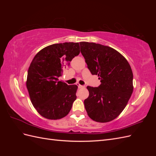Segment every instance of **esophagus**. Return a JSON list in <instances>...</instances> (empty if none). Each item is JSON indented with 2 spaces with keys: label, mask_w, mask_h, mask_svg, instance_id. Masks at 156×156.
<instances>
[{
  "label": "esophagus",
  "mask_w": 156,
  "mask_h": 156,
  "mask_svg": "<svg viewBox=\"0 0 156 156\" xmlns=\"http://www.w3.org/2000/svg\"><path fill=\"white\" fill-rule=\"evenodd\" d=\"M77 87H78V88H84V86L81 85V84H79V83H77Z\"/></svg>",
  "instance_id": "34e87169"
}]
</instances>
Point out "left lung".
<instances>
[{
    "label": "left lung",
    "mask_w": 156,
    "mask_h": 156,
    "mask_svg": "<svg viewBox=\"0 0 156 156\" xmlns=\"http://www.w3.org/2000/svg\"><path fill=\"white\" fill-rule=\"evenodd\" d=\"M80 46L88 68L101 82L98 87H87L89 96L84 103L87 114L100 123L112 121L123 111L133 93L130 65L110 47L86 41L80 42Z\"/></svg>",
    "instance_id": "obj_1"
}]
</instances>
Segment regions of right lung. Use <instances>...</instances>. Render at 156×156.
<instances>
[{
    "instance_id": "add662e5",
    "label": "right lung",
    "mask_w": 156,
    "mask_h": 156,
    "mask_svg": "<svg viewBox=\"0 0 156 156\" xmlns=\"http://www.w3.org/2000/svg\"><path fill=\"white\" fill-rule=\"evenodd\" d=\"M79 53V43L55 44L40 50L32 60L26 85L33 106L45 119H62L76 100L78 87L68 85L58 77Z\"/></svg>"
}]
</instances>
